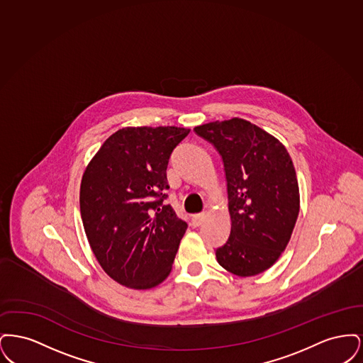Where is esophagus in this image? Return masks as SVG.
I'll return each mask as SVG.
<instances>
[{
  "label": "esophagus",
  "instance_id": "34e87169",
  "mask_svg": "<svg viewBox=\"0 0 363 363\" xmlns=\"http://www.w3.org/2000/svg\"><path fill=\"white\" fill-rule=\"evenodd\" d=\"M206 219H207V216H206V213H199V215H193V218H191V223L194 227H199V225H203L204 222H206Z\"/></svg>",
  "mask_w": 363,
  "mask_h": 363
}]
</instances>
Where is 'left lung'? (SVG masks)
Segmentation results:
<instances>
[{"label":"left lung","instance_id":"obj_1","mask_svg":"<svg viewBox=\"0 0 363 363\" xmlns=\"http://www.w3.org/2000/svg\"><path fill=\"white\" fill-rule=\"evenodd\" d=\"M194 130L225 163L231 231L216 259L237 277L259 275L281 256L298 219L293 160L275 136L243 118L208 122Z\"/></svg>","mask_w":363,"mask_h":363}]
</instances>
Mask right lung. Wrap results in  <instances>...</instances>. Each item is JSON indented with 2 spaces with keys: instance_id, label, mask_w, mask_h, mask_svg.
<instances>
[{
  "instance_id": "add662e5",
  "label": "right lung",
  "mask_w": 363,
  "mask_h": 363,
  "mask_svg": "<svg viewBox=\"0 0 363 363\" xmlns=\"http://www.w3.org/2000/svg\"><path fill=\"white\" fill-rule=\"evenodd\" d=\"M190 129L126 126L86 164L80 212L86 240L104 272L128 289L150 290L170 275L188 225L170 204L166 170Z\"/></svg>"
}]
</instances>
